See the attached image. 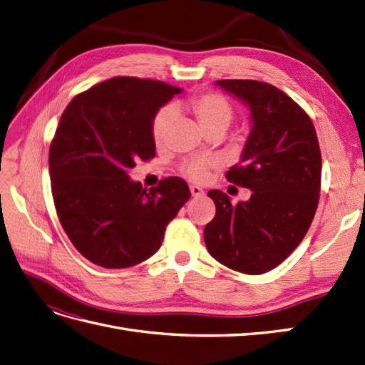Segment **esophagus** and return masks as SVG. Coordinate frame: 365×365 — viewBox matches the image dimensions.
<instances>
[{
  "mask_svg": "<svg viewBox=\"0 0 365 365\" xmlns=\"http://www.w3.org/2000/svg\"><path fill=\"white\" fill-rule=\"evenodd\" d=\"M190 193H192L193 197L204 196V190L201 189V187H197V185H190Z\"/></svg>",
  "mask_w": 365,
  "mask_h": 365,
  "instance_id": "1",
  "label": "esophagus"
}]
</instances>
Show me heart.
Masks as SVG:
<instances>
[{"label": "heart", "instance_id": "heart-1", "mask_svg": "<svg viewBox=\"0 0 365 365\" xmlns=\"http://www.w3.org/2000/svg\"><path fill=\"white\" fill-rule=\"evenodd\" d=\"M185 108L200 121V125L205 132L224 128L227 129L228 125L233 120L235 109L231 103L227 101L224 96L217 93H204L193 96ZM175 118V109L173 106H164L155 114L152 120V138L157 145H161L164 140L168 138L170 126ZM182 172L185 176H189L193 181H204L208 175V164L205 161H189L184 164Z\"/></svg>", "mask_w": 365, "mask_h": 365}]
</instances>
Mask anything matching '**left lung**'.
I'll use <instances>...</instances> for the list:
<instances>
[{"label":"left lung","mask_w":365,"mask_h":365,"mask_svg":"<svg viewBox=\"0 0 365 365\" xmlns=\"http://www.w3.org/2000/svg\"><path fill=\"white\" fill-rule=\"evenodd\" d=\"M216 85L251 111L240 161L225 176L252 193L235 205L227 193L210 190L216 215L204 240L219 263L257 275L279 267L311 227L322 189V152L312 120L279 88L230 79Z\"/></svg>","instance_id":"left-lung-1"}]
</instances>
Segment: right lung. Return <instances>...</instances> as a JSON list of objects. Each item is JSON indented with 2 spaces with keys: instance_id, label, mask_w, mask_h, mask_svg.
Returning <instances> with one entry per match:
<instances>
[{
  "instance_id": "obj_1",
  "label": "right lung",
  "mask_w": 365,
  "mask_h": 365,
  "mask_svg": "<svg viewBox=\"0 0 365 365\" xmlns=\"http://www.w3.org/2000/svg\"><path fill=\"white\" fill-rule=\"evenodd\" d=\"M181 91L121 76L65 108L48 153L53 201L71 244L98 267L128 268L152 257L189 201V185L178 176L148 190L128 175L135 161L155 157L152 120Z\"/></svg>"
}]
</instances>
